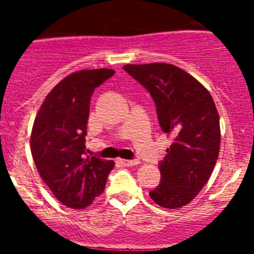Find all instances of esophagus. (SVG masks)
<instances>
[{"label":"esophagus","instance_id":"34e87169","mask_svg":"<svg viewBox=\"0 0 254 254\" xmlns=\"http://www.w3.org/2000/svg\"><path fill=\"white\" fill-rule=\"evenodd\" d=\"M117 161H118L121 165H123V167H134V165H138V164H140L138 160H127V159H118Z\"/></svg>","mask_w":254,"mask_h":254}]
</instances>
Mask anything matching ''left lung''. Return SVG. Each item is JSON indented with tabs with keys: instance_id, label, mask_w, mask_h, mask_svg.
I'll return each instance as SVG.
<instances>
[{
	"instance_id": "1",
	"label": "left lung",
	"mask_w": 254,
	"mask_h": 254,
	"mask_svg": "<svg viewBox=\"0 0 254 254\" xmlns=\"http://www.w3.org/2000/svg\"><path fill=\"white\" fill-rule=\"evenodd\" d=\"M123 69L150 93L163 132L172 137L161 178L149 194L165 208L190 203L214 170L220 150V121L214 99L193 76L173 64H126Z\"/></svg>"
}]
</instances>
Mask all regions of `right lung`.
Instances as JSON below:
<instances>
[{"label": "right lung", "instance_id": "add662e5", "mask_svg": "<svg viewBox=\"0 0 254 254\" xmlns=\"http://www.w3.org/2000/svg\"><path fill=\"white\" fill-rule=\"evenodd\" d=\"M113 69H81L58 82L35 117L30 149L35 167L62 205L85 208L103 193L113 160L87 156L85 136L94 90Z\"/></svg>", "mask_w": 254, "mask_h": 254}]
</instances>
